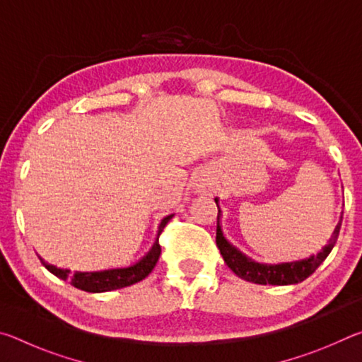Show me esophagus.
Segmentation results:
<instances>
[{
    "label": "esophagus",
    "instance_id": "obj_1",
    "mask_svg": "<svg viewBox=\"0 0 362 362\" xmlns=\"http://www.w3.org/2000/svg\"><path fill=\"white\" fill-rule=\"evenodd\" d=\"M193 188H194L196 193H201V194H206V193H212L214 192L212 180L207 175H199L198 179L194 180Z\"/></svg>",
    "mask_w": 362,
    "mask_h": 362
}]
</instances>
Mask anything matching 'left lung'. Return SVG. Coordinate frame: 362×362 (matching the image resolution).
I'll return each instance as SVG.
<instances>
[{
	"instance_id": "left-lung-1",
	"label": "left lung",
	"mask_w": 362,
	"mask_h": 362,
	"mask_svg": "<svg viewBox=\"0 0 362 362\" xmlns=\"http://www.w3.org/2000/svg\"><path fill=\"white\" fill-rule=\"evenodd\" d=\"M216 204L218 207V198H216ZM343 214V212H341ZM220 217H222V211L218 207V216H217V236L216 243L217 247L222 254L223 260L228 268L231 269L236 276H240L244 281L254 284H272V286H289V284H298L305 281L310 274L316 272V268L327 259L330 250L334 249L337 238H339L340 226H341V216L339 223H337L335 230L330 235L329 241L320 252L313 254L302 260H293V262H283V263H259L252 259H249L247 255H244L240 249H236L233 244L226 240L222 225H220Z\"/></svg>"
}]
</instances>
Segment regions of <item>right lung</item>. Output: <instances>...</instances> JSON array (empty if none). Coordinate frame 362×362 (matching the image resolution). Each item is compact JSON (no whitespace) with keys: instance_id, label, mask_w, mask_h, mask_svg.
Wrapping results in <instances>:
<instances>
[{"instance_id":"1","label":"right lung","mask_w":362,"mask_h":362,"mask_svg":"<svg viewBox=\"0 0 362 362\" xmlns=\"http://www.w3.org/2000/svg\"><path fill=\"white\" fill-rule=\"evenodd\" d=\"M174 217V214L166 216L161 223L158 226V235L155 238V243H153L151 249L146 252L142 259L132 263L129 267H119V268H108V269H100V272H75L71 274L70 269L66 268H57L56 265H49L45 260H40L45 268H47L52 274H56L57 278L64 281H70L71 286H75L76 289H81L86 292H108V291H116L122 289V287L132 286L139 283V281L145 279L151 273V269L155 268L156 262L159 259V254H161V246H159V235L164 230V226L169 222L170 218Z\"/></svg>"}]
</instances>
